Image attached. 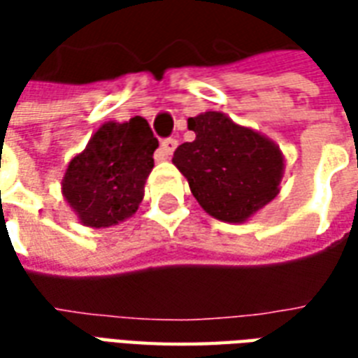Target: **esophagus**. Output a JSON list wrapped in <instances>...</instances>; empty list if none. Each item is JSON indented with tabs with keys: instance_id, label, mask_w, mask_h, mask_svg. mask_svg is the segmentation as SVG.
<instances>
[{
	"instance_id": "34e87169",
	"label": "esophagus",
	"mask_w": 358,
	"mask_h": 358,
	"mask_svg": "<svg viewBox=\"0 0 358 358\" xmlns=\"http://www.w3.org/2000/svg\"><path fill=\"white\" fill-rule=\"evenodd\" d=\"M176 148H178V141L174 140V138H169V140L161 141V148H159V149H161V155L169 159V157L174 153V149H176Z\"/></svg>"
}]
</instances>
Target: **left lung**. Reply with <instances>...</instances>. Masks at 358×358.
<instances>
[{"label": "left lung", "instance_id": "left-lung-1", "mask_svg": "<svg viewBox=\"0 0 358 358\" xmlns=\"http://www.w3.org/2000/svg\"><path fill=\"white\" fill-rule=\"evenodd\" d=\"M187 128L195 140L178 145L172 163L210 217L241 224L280 194L285 161L270 138L220 110L187 118Z\"/></svg>", "mask_w": 358, "mask_h": 358}]
</instances>
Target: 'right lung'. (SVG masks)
Segmentation results:
<instances>
[{"label": "right lung", "mask_w": 358, "mask_h": 358, "mask_svg": "<svg viewBox=\"0 0 358 358\" xmlns=\"http://www.w3.org/2000/svg\"><path fill=\"white\" fill-rule=\"evenodd\" d=\"M159 141L148 120H109L76 153L61 180V192L80 224L109 228L140 207Z\"/></svg>", "instance_id": "obj_1"}]
</instances>
